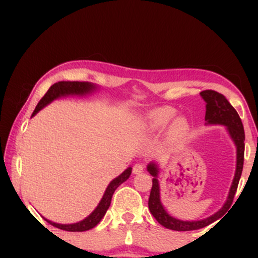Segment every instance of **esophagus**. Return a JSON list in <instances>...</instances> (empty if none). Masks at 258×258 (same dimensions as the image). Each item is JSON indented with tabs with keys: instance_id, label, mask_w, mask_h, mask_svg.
I'll return each mask as SVG.
<instances>
[{
	"instance_id": "34e87169",
	"label": "esophagus",
	"mask_w": 258,
	"mask_h": 258,
	"mask_svg": "<svg viewBox=\"0 0 258 258\" xmlns=\"http://www.w3.org/2000/svg\"><path fill=\"white\" fill-rule=\"evenodd\" d=\"M144 171V165L143 164H136L135 166H133V173L136 174H139L142 173Z\"/></svg>"
}]
</instances>
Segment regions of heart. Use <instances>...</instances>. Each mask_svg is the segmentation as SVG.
<instances>
[{
    "mask_svg": "<svg viewBox=\"0 0 258 258\" xmlns=\"http://www.w3.org/2000/svg\"><path fill=\"white\" fill-rule=\"evenodd\" d=\"M174 116H176V110L174 109L160 108L150 112L148 119H149V123L152 128L161 130L166 127L172 121ZM189 130H190V126H189L188 120L185 117H176L170 126V137L173 141H182V139H184L188 136Z\"/></svg>",
    "mask_w": 258,
    "mask_h": 258,
    "instance_id": "b5f03b06",
    "label": "heart"
}]
</instances>
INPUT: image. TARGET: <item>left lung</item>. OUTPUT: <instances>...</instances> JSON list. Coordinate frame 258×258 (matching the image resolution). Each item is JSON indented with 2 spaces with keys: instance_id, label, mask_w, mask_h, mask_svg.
<instances>
[{
  "instance_id": "left-lung-1",
  "label": "left lung",
  "mask_w": 258,
  "mask_h": 258,
  "mask_svg": "<svg viewBox=\"0 0 258 258\" xmlns=\"http://www.w3.org/2000/svg\"><path fill=\"white\" fill-rule=\"evenodd\" d=\"M200 96L206 103V114L205 121L206 125H223L227 127V131L229 132L230 138L233 139L234 144L236 147V168L235 174H234V179L232 185H230L229 194H228L227 201L220 211L216 212L215 215L210 216L205 220L200 221H182L178 218H174L167 211L165 207L162 206L161 200H160V185H159V166L155 162H150L147 166L148 172L153 176V186L150 190L149 201H148V206H149L150 214H152L155 220L159 222L161 226L168 229L178 230V232H188V230H195L204 228L212 222H215L218 218L229 210L232 205L234 195L238 189L239 179L241 177L242 166H244V152H245V133L244 126H242L241 119L239 114L236 112L235 109L233 108L232 104L228 102L226 97L223 94L218 93V92L212 90H206L200 92Z\"/></svg>"
}]
</instances>
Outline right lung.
I'll return each mask as SVG.
<instances>
[{
  "instance_id": "obj_1",
  "label": "right lung",
  "mask_w": 258,
  "mask_h": 258,
  "mask_svg": "<svg viewBox=\"0 0 258 258\" xmlns=\"http://www.w3.org/2000/svg\"><path fill=\"white\" fill-rule=\"evenodd\" d=\"M97 86L91 84V82H79V81H59L57 84L52 85L49 87V90L47 91V93L42 97V99L38 102V104L35 108L34 112H32L31 117L35 116L41 109H43L44 106L49 103L53 102L54 99L60 98V97H65V96H86V94H90L92 92H94L97 90ZM132 172V167L126 168L122 173L120 174L119 177L114 178L109 183V185L106 186L105 193L103 195L102 200L99 201L98 206L94 209V211L86 217L85 220L78 222V223H73V224H59V223H54V222L48 221L49 224H52L53 227L59 228V229L63 230H68V232H85V230H90L92 228H94L97 224L102 221V218L104 217L106 210L109 209L111 203V198L114 191L116 190V188L120 184H122L125 180L128 179V177L131 176Z\"/></svg>"
}]
</instances>
